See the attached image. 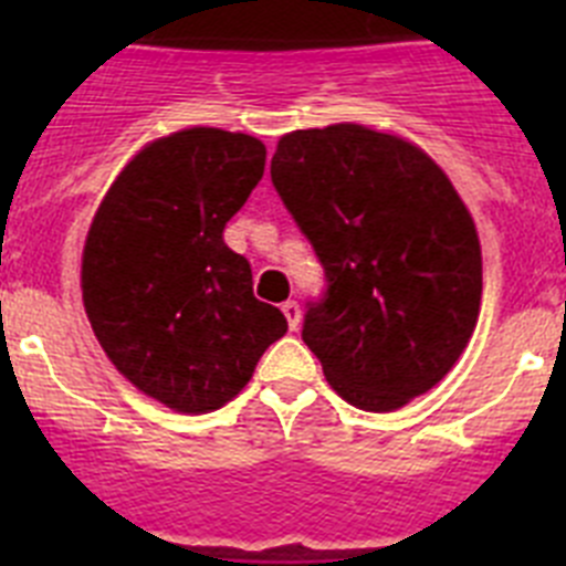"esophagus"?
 <instances>
[{
  "label": "esophagus",
  "mask_w": 566,
  "mask_h": 566,
  "mask_svg": "<svg viewBox=\"0 0 566 566\" xmlns=\"http://www.w3.org/2000/svg\"><path fill=\"white\" fill-rule=\"evenodd\" d=\"M283 314H286L289 328H292V332H297V326H300V306H297V303H294V300H286V303H283Z\"/></svg>",
  "instance_id": "obj_1"
}]
</instances>
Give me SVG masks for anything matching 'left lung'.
Listing matches in <instances>:
<instances>
[{"label": "left lung", "mask_w": 566, "mask_h": 566, "mask_svg": "<svg viewBox=\"0 0 566 566\" xmlns=\"http://www.w3.org/2000/svg\"><path fill=\"white\" fill-rule=\"evenodd\" d=\"M272 184L326 272L303 343L345 402L397 411L451 371L476 328L482 249L419 147L363 124L294 129Z\"/></svg>", "instance_id": "8db88e82"}]
</instances>
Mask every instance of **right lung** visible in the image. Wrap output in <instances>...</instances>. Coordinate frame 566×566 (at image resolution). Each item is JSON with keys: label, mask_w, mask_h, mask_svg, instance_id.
Returning a JSON list of instances; mask_svg holds the SVG:
<instances>
[{"label": "right lung", "mask_w": 566, "mask_h": 566, "mask_svg": "<svg viewBox=\"0 0 566 566\" xmlns=\"http://www.w3.org/2000/svg\"><path fill=\"white\" fill-rule=\"evenodd\" d=\"M263 167L252 135L181 129L135 155L90 223V326L109 363L172 411H218L289 328L254 297L249 260L223 243Z\"/></svg>", "instance_id": "add662e5"}]
</instances>
